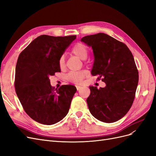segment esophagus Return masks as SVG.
<instances>
[{
	"label": "esophagus",
	"mask_w": 156,
	"mask_h": 156,
	"mask_svg": "<svg viewBox=\"0 0 156 156\" xmlns=\"http://www.w3.org/2000/svg\"><path fill=\"white\" fill-rule=\"evenodd\" d=\"M81 88V87H77V91H79V90H80V89Z\"/></svg>",
	"instance_id": "esophagus-1"
}]
</instances>
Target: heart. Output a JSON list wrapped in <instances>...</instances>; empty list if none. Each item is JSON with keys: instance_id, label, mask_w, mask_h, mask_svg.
Listing matches in <instances>:
<instances>
[{"instance_id": "1", "label": "heart", "mask_w": 156, "mask_h": 156, "mask_svg": "<svg viewBox=\"0 0 156 156\" xmlns=\"http://www.w3.org/2000/svg\"><path fill=\"white\" fill-rule=\"evenodd\" d=\"M72 53L81 60H85L88 54L87 47L83 44L79 43L73 46L72 49ZM65 64L64 56H62L59 60V65L61 68L64 67ZM86 75L84 72H71L66 76L68 81L75 84H79Z\"/></svg>"}]
</instances>
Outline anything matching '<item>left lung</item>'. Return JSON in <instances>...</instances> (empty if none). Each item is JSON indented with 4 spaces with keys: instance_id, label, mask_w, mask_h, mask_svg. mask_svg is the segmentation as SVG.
<instances>
[{
    "instance_id": "obj_1",
    "label": "left lung",
    "mask_w": 156,
    "mask_h": 156,
    "mask_svg": "<svg viewBox=\"0 0 156 156\" xmlns=\"http://www.w3.org/2000/svg\"><path fill=\"white\" fill-rule=\"evenodd\" d=\"M81 41L92 49L91 74L105 83L104 88L89 87L87 101L92 115L98 120L112 123L121 119L133 104L139 73L127 45L104 33L87 36Z\"/></svg>"
}]
</instances>
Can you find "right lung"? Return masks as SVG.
Wrapping results in <instances>:
<instances>
[{"label":"right lung","mask_w":156,"mask_h":156,"mask_svg":"<svg viewBox=\"0 0 156 156\" xmlns=\"http://www.w3.org/2000/svg\"><path fill=\"white\" fill-rule=\"evenodd\" d=\"M76 36L41 35L19 56L16 67L17 96L27 114L44 125H53L67 115L77 91L73 85L55 89L49 77L60 72L59 60Z\"/></svg>","instance_id":"1"}]
</instances>
